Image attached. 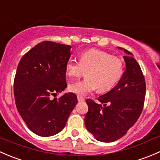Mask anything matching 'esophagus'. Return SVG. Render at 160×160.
Returning a JSON list of instances; mask_svg holds the SVG:
<instances>
[{
  "label": "esophagus",
  "mask_w": 160,
  "mask_h": 160,
  "mask_svg": "<svg viewBox=\"0 0 160 160\" xmlns=\"http://www.w3.org/2000/svg\"><path fill=\"white\" fill-rule=\"evenodd\" d=\"M77 101H85V99L83 98H82V97H80V96H77Z\"/></svg>",
  "instance_id": "1"
}]
</instances>
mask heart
I'll return each mask as SVG.
<instances>
[{"label": "heart", "instance_id": "b5f03b06", "mask_svg": "<svg viewBox=\"0 0 160 160\" xmlns=\"http://www.w3.org/2000/svg\"><path fill=\"white\" fill-rule=\"evenodd\" d=\"M66 73L70 78H77L87 71V78L70 83L69 90L80 96L94 91H108L112 89L123 77L125 66L119 58L111 53L98 49L83 52L80 61L70 58L65 65Z\"/></svg>", "mask_w": 160, "mask_h": 160}]
</instances>
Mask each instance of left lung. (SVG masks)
Wrapping results in <instances>:
<instances>
[{
    "label": "left lung",
    "mask_w": 160,
    "mask_h": 160,
    "mask_svg": "<svg viewBox=\"0 0 160 160\" xmlns=\"http://www.w3.org/2000/svg\"><path fill=\"white\" fill-rule=\"evenodd\" d=\"M124 50L126 70L114 88L95 103L87 99L88 112L85 126L95 139L112 142L122 138L139 118L144 105L146 82L139 65L128 50Z\"/></svg>",
    "instance_id": "8db88e82"
}]
</instances>
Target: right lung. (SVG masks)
Segmentation results:
<instances>
[{"label":"right lung","mask_w":160,"mask_h":160,"mask_svg":"<svg viewBox=\"0 0 160 160\" xmlns=\"http://www.w3.org/2000/svg\"><path fill=\"white\" fill-rule=\"evenodd\" d=\"M71 46L45 41L21 59L14 81L16 107L33 133L42 137L56 135L65 127L77 104V95L66 93L65 65L70 57Z\"/></svg>","instance_id":"obj_1"}]
</instances>
